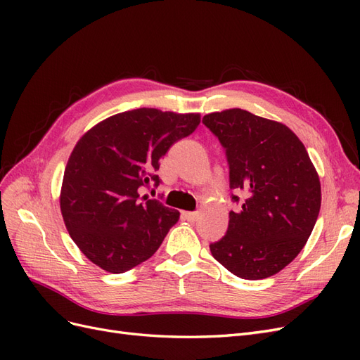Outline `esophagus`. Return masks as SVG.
Listing matches in <instances>:
<instances>
[{
    "instance_id": "34e87169",
    "label": "esophagus",
    "mask_w": 360,
    "mask_h": 360,
    "mask_svg": "<svg viewBox=\"0 0 360 360\" xmlns=\"http://www.w3.org/2000/svg\"><path fill=\"white\" fill-rule=\"evenodd\" d=\"M181 216H183V219H186L189 222H195V221H197V217H198V213H195V212H183Z\"/></svg>"
}]
</instances>
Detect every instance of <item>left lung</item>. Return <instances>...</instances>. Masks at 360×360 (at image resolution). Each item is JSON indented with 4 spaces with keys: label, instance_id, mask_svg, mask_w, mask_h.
<instances>
[{
    "label": "left lung",
    "instance_id": "obj_1",
    "mask_svg": "<svg viewBox=\"0 0 360 360\" xmlns=\"http://www.w3.org/2000/svg\"><path fill=\"white\" fill-rule=\"evenodd\" d=\"M205 127L219 139L230 168L231 195L225 236L212 255L242 279H264L299 255L317 222L321 188L302 141L282 123L245 110L207 114Z\"/></svg>",
    "mask_w": 360,
    "mask_h": 360
}]
</instances>
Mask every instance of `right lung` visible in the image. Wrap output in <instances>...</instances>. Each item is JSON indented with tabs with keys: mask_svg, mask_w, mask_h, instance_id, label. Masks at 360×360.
<instances>
[{
	"mask_svg": "<svg viewBox=\"0 0 360 360\" xmlns=\"http://www.w3.org/2000/svg\"><path fill=\"white\" fill-rule=\"evenodd\" d=\"M200 120L139 108L103 120L78 141L64 169L60 207L72 240L91 263L124 274L159 249L180 213L139 191L159 186L162 156Z\"/></svg>",
	"mask_w": 360,
	"mask_h": 360,
	"instance_id": "add662e5",
	"label": "right lung"
}]
</instances>
